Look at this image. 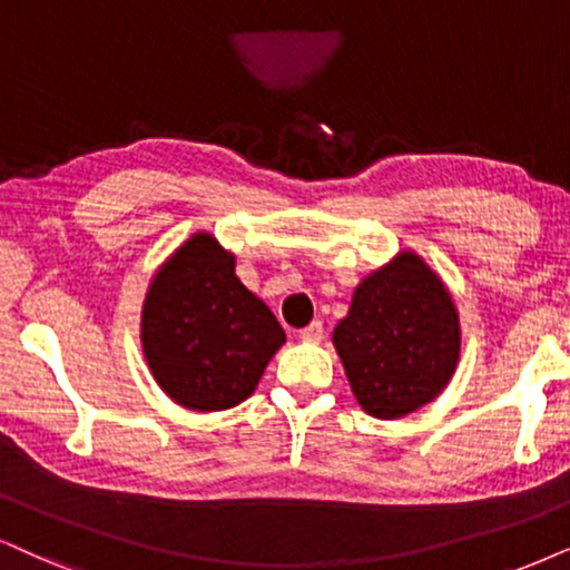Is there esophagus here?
<instances>
[{
  "instance_id": "34e87169",
  "label": "esophagus",
  "mask_w": 570,
  "mask_h": 570,
  "mask_svg": "<svg viewBox=\"0 0 570 570\" xmlns=\"http://www.w3.org/2000/svg\"><path fill=\"white\" fill-rule=\"evenodd\" d=\"M323 336V323L321 321H313L309 326H305L299 331V338L302 342H318V338Z\"/></svg>"
}]
</instances>
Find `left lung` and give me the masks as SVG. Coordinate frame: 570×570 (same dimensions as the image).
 I'll return each mask as SVG.
<instances>
[{
    "instance_id": "8db88e82",
    "label": "left lung",
    "mask_w": 570,
    "mask_h": 570,
    "mask_svg": "<svg viewBox=\"0 0 570 570\" xmlns=\"http://www.w3.org/2000/svg\"><path fill=\"white\" fill-rule=\"evenodd\" d=\"M357 405L381 421L444 392L460 363V315L439 273L413 249L371 271L331 334Z\"/></svg>"
}]
</instances>
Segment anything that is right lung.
<instances>
[{"label": "right lung", "instance_id": "1", "mask_svg": "<svg viewBox=\"0 0 570 570\" xmlns=\"http://www.w3.org/2000/svg\"><path fill=\"white\" fill-rule=\"evenodd\" d=\"M141 350L149 373L186 410L236 407L261 384L284 328L236 276V255L197 232L173 249L141 305Z\"/></svg>", "mask_w": 570, "mask_h": 570}]
</instances>
